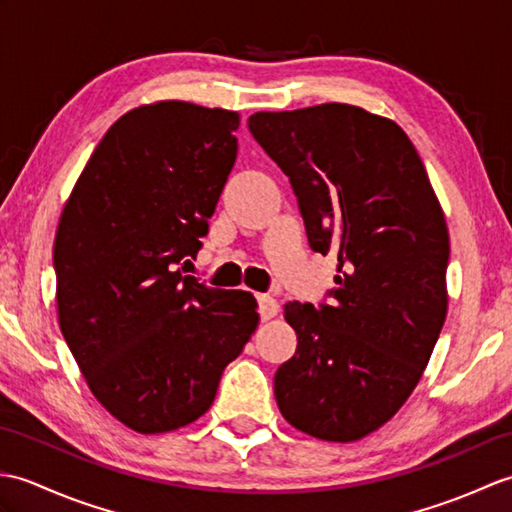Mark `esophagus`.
I'll return each mask as SVG.
<instances>
[{"label":"esophagus","instance_id":"1","mask_svg":"<svg viewBox=\"0 0 512 512\" xmlns=\"http://www.w3.org/2000/svg\"><path fill=\"white\" fill-rule=\"evenodd\" d=\"M259 303V314H262V321H270L279 314V303L270 295H257Z\"/></svg>","mask_w":512,"mask_h":512}]
</instances>
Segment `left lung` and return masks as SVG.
<instances>
[{
	"label": "left lung",
	"instance_id": "left-lung-1",
	"mask_svg": "<svg viewBox=\"0 0 512 512\" xmlns=\"http://www.w3.org/2000/svg\"><path fill=\"white\" fill-rule=\"evenodd\" d=\"M248 129L341 273L332 306H284L297 352L275 374L279 411L312 438L361 440L405 405L447 317L442 206L409 136L363 107L257 112Z\"/></svg>",
	"mask_w": 512,
	"mask_h": 512
}]
</instances>
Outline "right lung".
Here are the masks:
<instances>
[{"label":"right lung","mask_w":512,"mask_h":512,"mask_svg":"<svg viewBox=\"0 0 512 512\" xmlns=\"http://www.w3.org/2000/svg\"><path fill=\"white\" fill-rule=\"evenodd\" d=\"M239 114L158 101L123 114L54 237L59 328L94 398L138 433L187 427L259 323L244 290L182 275L237 156Z\"/></svg>","instance_id":"1"}]
</instances>
